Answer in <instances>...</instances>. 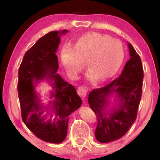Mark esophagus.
<instances>
[{
  "instance_id": "esophagus-1",
  "label": "esophagus",
  "mask_w": 160,
  "mask_h": 160,
  "mask_svg": "<svg viewBox=\"0 0 160 160\" xmlns=\"http://www.w3.org/2000/svg\"><path fill=\"white\" fill-rule=\"evenodd\" d=\"M78 94H79L82 99H85L87 94H88V89L84 86H80L78 88Z\"/></svg>"
}]
</instances>
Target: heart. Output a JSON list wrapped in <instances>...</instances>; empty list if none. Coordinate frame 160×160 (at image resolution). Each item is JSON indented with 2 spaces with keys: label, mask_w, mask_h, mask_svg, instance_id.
Masks as SVG:
<instances>
[{
  "label": "heart",
  "mask_w": 160,
  "mask_h": 160,
  "mask_svg": "<svg viewBox=\"0 0 160 160\" xmlns=\"http://www.w3.org/2000/svg\"><path fill=\"white\" fill-rule=\"evenodd\" d=\"M124 50L120 41L107 35L90 32L79 37L71 48L63 47L61 60L68 73L78 75L85 63L90 70L86 77L94 81H104L113 77L123 63Z\"/></svg>",
  "instance_id": "obj_1"
}]
</instances>
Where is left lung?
Listing matches in <instances>:
<instances>
[{"instance_id": "1", "label": "left lung", "mask_w": 160, "mask_h": 160, "mask_svg": "<svg viewBox=\"0 0 160 160\" xmlns=\"http://www.w3.org/2000/svg\"><path fill=\"white\" fill-rule=\"evenodd\" d=\"M128 46L131 58L126 62L120 76L89 94L88 103L97 118L94 135L102 143L123 136L137 117L142 95L143 69L139 55L130 43ZM113 95L118 103L109 111L107 107Z\"/></svg>"}]
</instances>
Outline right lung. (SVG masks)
I'll return each instance as SVG.
<instances>
[{
    "instance_id": "1",
    "label": "right lung",
    "mask_w": 160,
    "mask_h": 160,
    "mask_svg": "<svg viewBox=\"0 0 160 160\" xmlns=\"http://www.w3.org/2000/svg\"><path fill=\"white\" fill-rule=\"evenodd\" d=\"M68 32H50L40 38L25 53L18 72V91L23 122L37 138L51 143L63 141L69 116L82 104L74 87L56 73L58 61L56 52L60 36ZM44 79L49 80L54 89L50 98L53 99L48 107L41 104L35 90L37 83Z\"/></svg>"
}]
</instances>
